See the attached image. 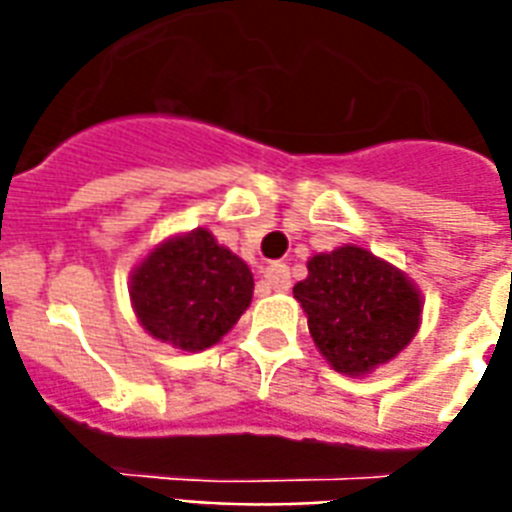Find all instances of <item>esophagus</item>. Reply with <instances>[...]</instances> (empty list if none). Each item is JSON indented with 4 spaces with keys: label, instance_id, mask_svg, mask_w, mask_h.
Returning <instances> with one entry per match:
<instances>
[{
    "label": "esophagus",
    "instance_id": "obj_1",
    "mask_svg": "<svg viewBox=\"0 0 512 512\" xmlns=\"http://www.w3.org/2000/svg\"><path fill=\"white\" fill-rule=\"evenodd\" d=\"M265 284L276 292H287L289 284H292V276H289L287 263H271L265 268Z\"/></svg>",
    "mask_w": 512,
    "mask_h": 512
}]
</instances>
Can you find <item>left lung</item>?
Wrapping results in <instances>:
<instances>
[{
  "label": "left lung",
  "mask_w": 512,
  "mask_h": 512,
  "mask_svg": "<svg viewBox=\"0 0 512 512\" xmlns=\"http://www.w3.org/2000/svg\"><path fill=\"white\" fill-rule=\"evenodd\" d=\"M295 297L321 356L350 377L398 356L420 327L422 300L412 281L350 244L311 257Z\"/></svg>",
  "instance_id": "left-lung-1"
}]
</instances>
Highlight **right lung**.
Listing matches in <instances>:
<instances>
[{"mask_svg":"<svg viewBox=\"0 0 512 512\" xmlns=\"http://www.w3.org/2000/svg\"><path fill=\"white\" fill-rule=\"evenodd\" d=\"M252 271L204 228L164 241L132 273V305L156 340L180 350L215 345L252 303Z\"/></svg>","mask_w":512,"mask_h":512,"instance_id":"add662e5","label":"right lung"}]
</instances>
